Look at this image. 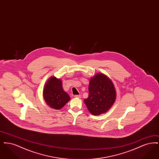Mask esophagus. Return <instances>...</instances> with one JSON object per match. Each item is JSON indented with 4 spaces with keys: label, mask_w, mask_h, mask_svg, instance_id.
<instances>
[{
    "label": "esophagus",
    "mask_w": 159,
    "mask_h": 159,
    "mask_svg": "<svg viewBox=\"0 0 159 159\" xmlns=\"http://www.w3.org/2000/svg\"><path fill=\"white\" fill-rule=\"evenodd\" d=\"M75 98H81V95H75Z\"/></svg>",
    "instance_id": "obj_1"
}]
</instances>
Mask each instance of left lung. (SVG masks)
<instances>
[{
	"label": "left lung",
	"instance_id": "8db88e82",
	"mask_svg": "<svg viewBox=\"0 0 159 159\" xmlns=\"http://www.w3.org/2000/svg\"><path fill=\"white\" fill-rule=\"evenodd\" d=\"M116 92L112 81L105 75L98 73L92 77L89 84V97L84 99L89 112L99 115L107 112L113 105Z\"/></svg>",
	"mask_w": 159,
	"mask_h": 159
}]
</instances>
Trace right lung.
Returning a JSON list of instances; mask_svg holds the SVG:
<instances>
[{
    "instance_id": "obj_1",
    "label": "right lung",
    "mask_w": 159,
    "mask_h": 159,
    "mask_svg": "<svg viewBox=\"0 0 159 159\" xmlns=\"http://www.w3.org/2000/svg\"><path fill=\"white\" fill-rule=\"evenodd\" d=\"M43 98L51 108L60 110L70 99L68 94L63 90L62 81L55 77H51L43 88Z\"/></svg>"
}]
</instances>
